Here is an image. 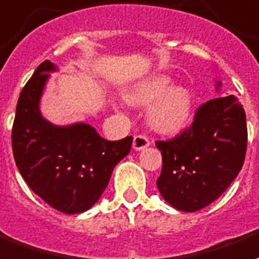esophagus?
<instances>
[{"mask_svg":"<svg viewBox=\"0 0 259 259\" xmlns=\"http://www.w3.org/2000/svg\"><path fill=\"white\" fill-rule=\"evenodd\" d=\"M149 146H150V141L143 135H137L134 138V150H145L146 147H149Z\"/></svg>","mask_w":259,"mask_h":259,"instance_id":"1","label":"esophagus"}]
</instances>
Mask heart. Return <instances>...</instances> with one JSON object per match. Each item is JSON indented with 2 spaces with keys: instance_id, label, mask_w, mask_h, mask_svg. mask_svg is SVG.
Instances as JSON below:
<instances>
[{
  "instance_id": "heart-1",
  "label": "heart",
  "mask_w": 259,
  "mask_h": 259,
  "mask_svg": "<svg viewBox=\"0 0 259 259\" xmlns=\"http://www.w3.org/2000/svg\"><path fill=\"white\" fill-rule=\"evenodd\" d=\"M134 106H147V121L159 134H176L187 125L192 97L187 87L174 84L166 73H154L138 80L125 93Z\"/></svg>"
}]
</instances>
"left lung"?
Here are the masks:
<instances>
[{"mask_svg": "<svg viewBox=\"0 0 259 259\" xmlns=\"http://www.w3.org/2000/svg\"><path fill=\"white\" fill-rule=\"evenodd\" d=\"M221 85L217 81L215 91ZM155 146L162 154L159 194L178 210H201L223 195L242 169L247 149L244 109L235 95L214 98L196 110L188 130Z\"/></svg>", "mask_w": 259, "mask_h": 259, "instance_id": "obj_1", "label": "left lung"}]
</instances>
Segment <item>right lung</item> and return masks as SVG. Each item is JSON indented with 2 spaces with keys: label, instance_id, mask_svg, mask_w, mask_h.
Masks as SVG:
<instances>
[{
  "label": "right lung",
  "instance_id": "1",
  "mask_svg": "<svg viewBox=\"0 0 259 259\" xmlns=\"http://www.w3.org/2000/svg\"><path fill=\"white\" fill-rule=\"evenodd\" d=\"M56 64L44 61L21 90L12 130L17 169L28 187L65 214L89 210L108 187L114 166L127 157L132 137L106 141L93 125H57L44 117L40 100Z\"/></svg>",
  "mask_w": 259,
  "mask_h": 259
}]
</instances>
